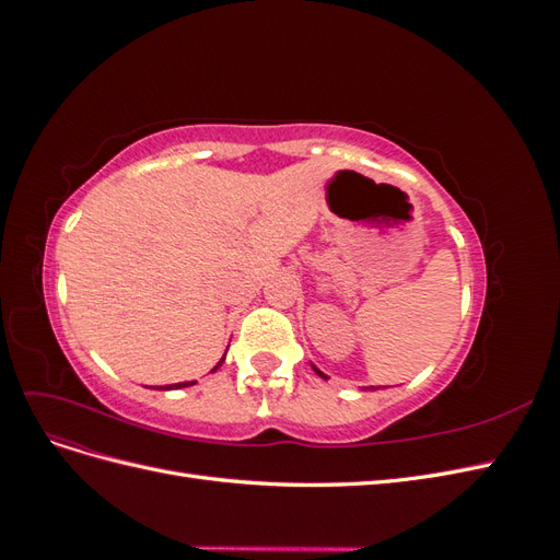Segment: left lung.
Listing matches in <instances>:
<instances>
[{"mask_svg":"<svg viewBox=\"0 0 560 560\" xmlns=\"http://www.w3.org/2000/svg\"><path fill=\"white\" fill-rule=\"evenodd\" d=\"M313 369H315V374H317V376H319V378H325V381H327V378H329V376H327V374H322V371H319V369H317V366H315V364H313ZM366 389H378V387H366Z\"/></svg>","mask_w":560,"mask_h":560,"instance_id":"left-lung-1","label":"left lung"}]
</instances>
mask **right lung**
Segmentation results:
<instances>
[{
  "label": "right lung",
  "instance_id": "add662e5",
  "mask_svg": "<svg viewBox=\"0 0 560 560\" xmlns=\"http://www.w3.org/2000/svg\"><path fill=\"white\" fill-rule=\"evenodd\" d=\"M224 360H226V352H224V358L219 360V364H217L212 371H217L219 366H222ZM194 383H196V381H186V383H175V385H165V387H156V389H179V387H189V385H194Z\"/></svg>",
  "mask_w": 560,
  "mask_h": 560
}]
</instances>
